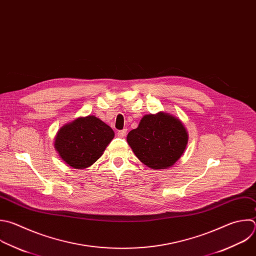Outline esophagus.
<instances>
[{
    "label": "esophagus",
    "instance_id": "1",
    "mask_svg": "<svg viewBox=\"0 0 256 256\" xmlns=\"http://www.w3.org/2000/svg\"><path fill=\"white\" fill-rule=\"evenodd\" d=\"M126 128H124V130H118V138H124L126 134Z\"/></svg>",
    "mask_w": 256,
    "mask_h": 256
}]
</instances>
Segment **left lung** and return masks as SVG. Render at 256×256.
Here are the masks:
<instances>
[{"label":"left lung","instance_id":"8db88e82","mask_svg":"<svg viewBox=\"0 0 256 256\" xmlns=\"http://www.w3.org/2000/svg\"><path fill=\"white\" fill-rule=\"evenodd\" d=\"M188 138L182 120L164 112L144 116L138 126L126 136L136 158L152 170L174 166L183 156Z\"/></svg>","mask_w":256,"mask_h":256}]
</instances>
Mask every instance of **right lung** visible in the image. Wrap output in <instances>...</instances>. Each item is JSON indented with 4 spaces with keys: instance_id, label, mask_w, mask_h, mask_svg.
I'll return each mask as SVG.
<instances>
[{
    "instance_id": "right-lung-1",
    "label": "right lung",
    "mask_w": 256,
    "mask_h": 256,
    "mask_svg": "<svg viewBox=\"0 0 256 256\" xmlns=\"http://www.w3.org/2000/svg\"><path fill=\"white\" fill-rule=\"evenodd\" d=\"M114 138V132L96 116H79L57 132L54 148L67 166L81 170L94 164Z\"/></svg>"
}]
</instances>
